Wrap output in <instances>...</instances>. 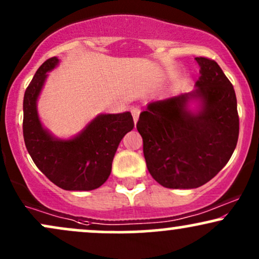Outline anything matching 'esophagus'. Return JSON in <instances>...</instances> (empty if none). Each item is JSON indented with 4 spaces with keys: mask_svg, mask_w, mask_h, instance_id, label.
<instances>
[{
    "mask_svg": "<svg viewBox=\"0 0 259 259\" xmlns=\"http://www.w3.org/2000/svg\"><path fill=\"white\" fill-rule=\"evenodd\" d=\"M139 113H140L139 109H136V108L132 109V114H133V118H134V121H135V124H136V121H138V119H139Z\"/></svg>",
    "mask_w": 259,
    "mask_h": 259,
    "instance_id": "esophagus-1",
    "label": "esophagus"
}]
</instances>
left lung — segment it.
Instances as JSON below:
<instances>
[{"instance_id": "left-lung-1", "label": "left lung", "mask_w": 259, "mask_h": 259, "mask_svg": "<svg viewBox=\"0 0 259 259\" xmlns=\"http://www.w3.org/2000/svg\"><path fill=\"white\" fill-rule=\"evenodd\" d=\"M195 59L200 65L195 90L148 103L136 124L148 171L168 189L208 183L229 162L239 139L233 85L217 62Z\"/></svg>"}]
</instances>
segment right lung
Instances as JSON below:
<instances>
[{
    "mask_svg": "<svg viewBox=\"0 0 259 259\" xmlns=\"http://www.w3.org/2000/svg\"><path fill=\"white\" fill-rule=\"evenodd\" d=\"M59 64L57 57L44 62L25 90L23 135L26 150L55 185L68 191H90L106 183L121 139L134 129L130 112L99 114L78 135L59 139L41 123L37 100L49 73Z\"/></svg>",
    "mask_w": 259,
    "mask_h": 259,
    "instance_id": "add662e5",
    "label": "right lung"
}]
</instances>
